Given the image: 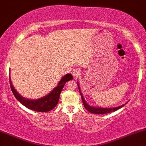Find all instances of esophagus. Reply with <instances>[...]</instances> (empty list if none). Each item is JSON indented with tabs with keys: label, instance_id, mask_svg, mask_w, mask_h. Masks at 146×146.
<instances>
[{
	"label": "esophagus",
	"instance_id": "1",
	"mask_svg": "<svg viewBox=\"0 0 146 146\" xmlns=\"http://www.w3.org/2000/svg\"><path fill=\"white\" fill-rule=\"evenodd\" d=\"M72 76L74 77V78H76V77H78L79 75L80 74V70L77 69L73 70L72 71Z\"/></svg>",
	"mask_w": 146,
	"mask_h": 146
}]
</instances>
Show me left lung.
Here are the masks:
<instances>
[{
    "mask_svg": "<svg viewBox=\"0 0 146 146\" xmlns=\"http://www.w3.org/2000/svg\"><path fill=\"white\" fill-rule=\"evenodd\" d=\"M77 84H78V87L79 89V92H80V94L81 95V98L82 100V103H83V105L84 106L86 109L88 111H90L91 113H93V114H107V113H110L111 112V111H116L117 110L121 108H123L125 104L123 105L118 106V107H115V108H100V107H93V106H90L89 104H88L86 102L85 100H84L83 95L81 92V90H80V84H79L78 82H77ZM127 104V103H126Z\"/></svg>",
    "mask_w": 146,
    "mask_h": 146,
    "instance_id": "obj_1",
    "label": "left lung"
}]
</instances>
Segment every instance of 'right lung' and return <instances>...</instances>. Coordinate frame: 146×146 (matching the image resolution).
<instances>
[{"mask_svg":"<svg viewBox=\"0 0 146 146\" xmlns=\"http://www.w3.org/2000/svg\"><path fill=\"white\" fill-rule=\"evenodd\" d=\"M73 76L70 74H67L64 75L61 78L60 81L57 84V87H55L48 94L45 96L36 100H30L21 96L19 93L16 91L15 87L12 84L11 80L10 73H9V82L11 89L14 96L19 101L21 104L26 106V108L32 110L36 111H40V112H45L53 110L56 106L59 100L60 93L62 92L63 88L65 84L70 80H72Z\"/></svg>","mask_w":146,"mask_h":146,"instance_id":"right-lung-1","label":"right lung"}]
</instances>
